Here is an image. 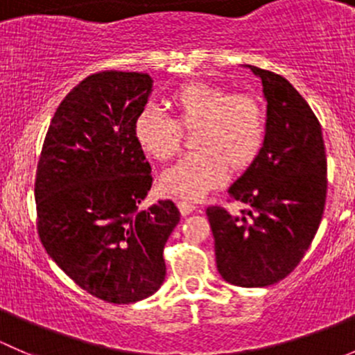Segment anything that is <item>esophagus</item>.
Returning <instances> with one entry per match:
<instances>
[{
	"mask_svg": "<svg viewBox=\"0 0 355 355\" xmlns=\"http://www.w3.org/2000/svg\"><path fill=\"white\" fill-rule=\"evenodd\" d=\"M178 209H180V214L182 216H187V214H191L192 211L196 209V206L192 202H187V200H178Z\"/></svg>",
	"mask_w": 355,
	"mask_h": 355,
	"instance_id": "34e87169",
	"label": "esophagus"
}]
</instances>
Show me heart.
I'll return each mask as SVG.
<instances>
[{"instance_id":"obj_1","label":"heart","mask_w":355,"mask_h":355,"mask_svg":"<svg viewBox=\"0 0 355 355\" xmlns=\"http://www.w3.org/2000/svg\"><path fill=\"white\" fill-rule=\"evenodd\" d=\"M173 118L155 108L135 116L134 137L157 161L173 157L184 146V132H196L198 151L180 157L163 171L164 191L184 199H200L227 178V166L242 171L254 163L264 142L266 118L250 94H232L220 85L192 82L170 98Z\"/></svg>"}]
</instances>
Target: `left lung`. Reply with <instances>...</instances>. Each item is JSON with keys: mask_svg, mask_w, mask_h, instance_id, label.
<instances>
[{"mask_svg": "<svg viewBox=\"0 0 355 355\" xmlns=\"http://www.w3.org/2000/svg\"><path fill=\"white\" fill-rule=\"evenodd\" d=\"M266 98V134L254 163L228 189L241 214L206 209L216 266L239 287H268L288 277L309 249L327 200V153L321 125L282 75L250 67Z\"/></svg>", "mask_w": 355, "mask_h": 355, "instance_id": "1", "label": "left lung"}]
</instances>
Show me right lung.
<instances>
[{
    "mask_svg": "<svg viewBox=\"0 0 355 355\" xmlns=\"http://www.w3.org/2000/svg\"><path fill=\"white\" fill-rule=\"evenodd\" d=\"M151 91L148 73L89 75L56 110L35 171L46 252L78 287L113 304L163 285V249L180 221L171 200L141 206L153 177L134 121Z\"/></svg>",
    "mask_w": 355,
    "mask_h": 355,
    "instance_id": "add662e5",
    "label": "right lung"
}]
</instances>
